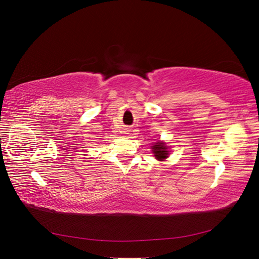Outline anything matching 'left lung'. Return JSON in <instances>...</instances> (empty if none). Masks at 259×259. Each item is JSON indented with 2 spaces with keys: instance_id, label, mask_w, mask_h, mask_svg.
Masks as SVG:
<instances>
[{
  "instance_id": "8db88e82",
  "label": "left lung",
  "mask_w": 259,
  "mask_h": 259,
  "mask_svg": "<svg viewBox=\"0 0 259 259\" xmlns=\"http://www.w3.org/2000/svg\"><path fill=\"white\" fill-rule=\"evenodd\" d=\"M152 152L157 161H165L168 157V147L165 143L157 142L152 146Z\"/></svg>"
}]
</instances>
